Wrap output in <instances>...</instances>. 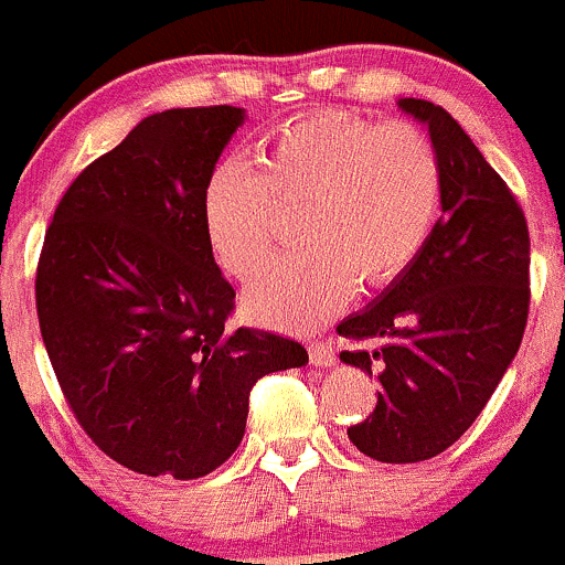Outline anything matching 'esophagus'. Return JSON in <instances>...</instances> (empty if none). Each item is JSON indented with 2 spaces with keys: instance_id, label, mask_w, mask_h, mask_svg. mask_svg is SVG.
Here are the masks:
<instances>
[{
  "instance_id": "34e87169",
  "label": "esophagus",
  "mask_w": 565,
  "mask_h": 565,
  "mask_svg": "<svg viewBox=\"0 0 565 565\" xmlns=\"http://www.w3.org/2000/svg\"><path fill=\"white\" fill-rule=\"evenodd\" d=\"M309 358L315 366H333L335 350L328 344V341H309Z\"/></svg>"
}]
</instances>
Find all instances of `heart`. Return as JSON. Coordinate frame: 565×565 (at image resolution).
<instances>
[{"mask_svg":"<svg viewBox=\"0 0 565 565\" xmlns=\"http://www.w3.org/2000/svg\"><path fill=\"white\" fill-rule=\"evenodd\" d=\"M303 207L300 254L273 262L246 292L254 319L309 330L352 289L402 278L443 207L435 141L413 122L317 111L262 141L254 169L218 163L202 185V226L226 276L250 281L276 246V210Z\"/></svg>","mask_w":565,"mask_h":565,"instance_id":"b5f03b06","label":"heart"}]
</instances>
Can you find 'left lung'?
I'll return each instance as SVG.
<instances>
[{
	"mask_svg": "<svg viewBox=\"0 0 565 565\" xmlns=\"http://www.w3.org/2000/svg\"><path fill=\"white\" fill-rule=\"evenodd\" d=\"M429 125L443 163V215L429 243L372 306L347 317L341 361L377 374V407L352 446L388 465L424 461L459 440L520 350L530 309V235L505 180L443 106L402 98ZM363 340H377L374 351Z\"/></svg>",
	"mask_w": 565,
	"mask_h": 565,
	"instance_id": "1",
	"label": "left lung"
}]
</instances>
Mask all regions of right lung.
Listing matches in <instances>:
<instances>
[{
    "label": "right lung",
    "instance_id": "right-lung-1",
    "mask_svg": "<svg viewBox=\"0 0 565 565\" xmlns=\"http://www.w3.org/2000/svg\"><path fill=\"white\" fill-rule=\"evenodd\" d=\"M243 108L141 119L60 199L35 276L38 322L89 440L141 476L202 478L241 446L256 380L303 344L232 330L235 289L202 226V185Z\"/></svg>",
    "mask_w": 565,
    "mask_h": 565
}]
</instances>
